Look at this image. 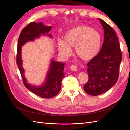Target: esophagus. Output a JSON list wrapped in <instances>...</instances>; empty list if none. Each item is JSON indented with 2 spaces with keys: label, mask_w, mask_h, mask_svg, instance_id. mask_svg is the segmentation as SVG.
<instances>
[{
  "label": "esophagus",
  "mask_w": 130,
  "mask_h": 130,
  "mask_svg": "<svg viewBox=\"0 0 130 130\" xmlns=\"http://www.w3.org/2000/svg\"><path fill=\"white\" fill-rule=\"evenodd\" d=\"M70 69H71L72 70H73V71H77V67L75 65L73 64V65L71 66V67H70Z\"/></svg>",
  "instance_id": "1"
}]
</instances>
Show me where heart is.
I'll list each match as a JSON object with an SVG mask.
<instances>
[{
	"label": "heart",
	"instance_id": "1",
	"mask_svg": "<svg viewBox=\"0 0 130 130\" xmlns=\"http://www.w3.org/2000/svg\"><path fill=\"white\" fill-rule=\"evenodd\" d=\"M101 38L97 31L86 25L77 26L68 30L63 36V41L57 42L60 54L64 57L72 54L70 48L75 47L77 56L84 61H89L99 53Z\"/></svg>",
	"mask_w": 130,
	"mask_h": 130
}]
</instances>
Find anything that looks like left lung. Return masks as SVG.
<instances>
[{"label": "left lung", "mask_w": 130, "mask_h": 130, "mask_svg": "<svg viewBox=\"0 0 130 130\" xmlns=\"http://www.w3.org/2000/svg\"><path fill=\"white\" fill-rule=\"evenodd\" d=\"M104 30V41L100 52L87 65L89 79L85 91L92 96L105 93L116 84L122 60L120 44L112 27L99 18Z\"/></svg>", "instance_id": "obj_1"}]
</instances>
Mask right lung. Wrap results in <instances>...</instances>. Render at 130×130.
<instances>
[{"instance_id":"add662e5","label":"right lung","mask_w":130,"mask_h":130,"mask_svg":"<svg viewBox=\"0 0 130 130\" xmlns=\"http://www.w3.org/2000/svg\"><path fill=\"white\" fill-rule=\"evenodd\" d=\"M52 28V26H46L42 22H31L22 30L18 41L16 63L23 81L25 87L31 92L43 98H51L56 96L60 92L61 89V82L65 76L64 64L53 60H51L49 69L44 83L38 86L30 85L27 82L24 76V69L22 66V46L27 42L34 41L36 38H40L41 35H46L52 38V35L48 34Z\"/></svg>"}]
</instances>
